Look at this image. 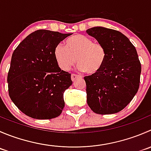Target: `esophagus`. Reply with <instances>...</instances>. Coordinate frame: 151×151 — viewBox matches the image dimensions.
<instances>
[{"instance_id": "34e87169", "label": "esophagus", "mask_w": 151, "mask_h": 151, "mask_svg": "<svg viewBox=\"0 0 151 151\" xmlns=\"http://www.w3.org/2000/svg\"><path fill=\"white\" fill-rule=\"evenodd\" d=\"M71 80H72V81H74V80H75L77 78H79V77H80V75H77V74H71Z\"/></svg>"}]
</instances>
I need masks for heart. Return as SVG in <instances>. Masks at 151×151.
<instances>
[{"mask_svg":"<svg viewBox=\"0 0 151 151\" xmlns=\"http://www.w3.org/2000/svg\"><path fill=\"white\" fill-rule=\"evenodd\" d=\"M54 54L58 65L63 71H68L77 60L78 69L89 74L99 72L107 57L106 50L101 43L93 42L83 35L69 37L65 41V46L62 43L57 45Z\"/></svg>","mask_w":151,"mask_h":151,"instance_id":"b5f03b06","label":"heart"}]
</instances>
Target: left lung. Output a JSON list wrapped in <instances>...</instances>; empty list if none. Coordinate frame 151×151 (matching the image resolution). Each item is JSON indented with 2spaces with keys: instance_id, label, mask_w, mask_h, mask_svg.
Listing matches in <instances>:
<instances>
[{
  "instance_id": "left-lung-1",
  "label": "left lung",
  "mask_w": 151,
  "mask_h": 151,
  "mask_svg": "<svg viewBox=\"0 0 151 151\" xmlns=\"http://www.w3.org/2000/svg\"><path fill=\"white\" fill-rule=\"evenodd\" d=\"M105 47L106 60L102 69L86 76L87 103L98 114L119 112L138 91L141 63L129 39L120 32L96 26L86 30Z\"/></svg>"
}]
</instances>
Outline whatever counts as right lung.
<instances>
[{
	"instance_id": "right-lung-1",
	"label": "right lung",
	"mask_w": 151,
	"mask_h": 151,
	"mask_svg": "<svg viewBox=\"0 0 151 151\" xmlns=\"http://www.w3.org/2000/svg\"><path fill=\"white\" fill-rule=\"evenodd\" d=\"M72 34L37 30L20 42L12 54L7 83L14 105L27 116L51 119L65 106L63 93L72 84L55 58L57 45Z\"/></svg>"
}]
</instances>
